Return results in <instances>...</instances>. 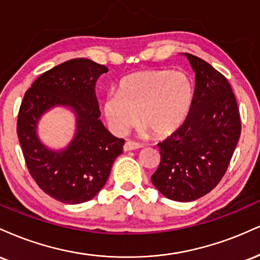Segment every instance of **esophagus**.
<instances>
[{
	"instance_id": "esophagus-1",
	"label": "esophagus",
	"mask_w": 260,
	"mask_h": 260,
	"mask_svg": "<svg viewBox=\"0 0 260 260\" xmlns=\"http://www.w3.org/2000/svg\"><path fill=\"white\" fill-rule=\"evenodd\" d=\"M141 147V145H140L139 142H135L133 141V140H127L126 142L124 143V151H134V149H137Z\"/></svg>"
}]
</instances>
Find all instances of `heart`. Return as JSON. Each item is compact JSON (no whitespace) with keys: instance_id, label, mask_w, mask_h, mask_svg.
Segmentation results:
<instances>
[{"instance_id":"b5f03b06","label":"heart","mask_w":260,"mask_h":260,"mask_svg":"<svg viewBox=\"0 0 260 260\" xmlns=\"http://www.w3.org/2000/svg\"><path fill=\"white\" fill-rule=\"evenodd\" d=\"M193 97V84L186 73L141 70L121 79L118 92L107 96L105 114L118 133L134 126L139 119L143 130L167 136L186 120Z\"/></svg>"}]
</instances>
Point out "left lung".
I'll return each instance as SVG.
<instances>
[{"label": "left lung", "mask_w": 260, "mask_h": 260, "mask_svg": "<svg viewBox=\"0 0 260 260\" xmlns=\"http://www.w3.org/2000/svg\"><path fill=\"white\" fill-rule=\"evenodd\" d=\"M186 57L196 73L193 103L181 126L158 143L160 164L151 178L163 196L178 202L198 200L220 182L241 135L230 82L200 57Z\"/></svg>", "instance_id": "1"}]
</instances>
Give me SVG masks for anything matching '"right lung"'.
Returning <instances> with one entry per match:
<instances>
[{
    "mask_svg": "<svg viewBox=\"0 0 260 260\" xmlns=\"http://www.w3.org/2000/svg\"><path fill=\"white\" fill-rule=\"evenodd\" d=\"M108 72L87 58L67 60L41 74L27 88L18 113L17 134L31 178L45 193L62 203H84L108 179L124 139L101 123L94 84ZM69 105L78 115V131L70 147L52 152L36 136L37 119L53 105Z\"/></svg>",
    "mask_w": 260,
    "mask_h": 260,
    "instance_id": "1",
    "label": "right lung"
}]
</instances>
